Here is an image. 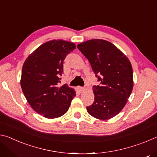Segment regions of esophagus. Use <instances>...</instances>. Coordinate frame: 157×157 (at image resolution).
I'll list each match as a JSON object with an SVG mask.
<instances>
[{"label":"esophagus","instance_id":"obj_1","mask_svg":"<svg viewBox=\"0 0 157 157\" xmlns=\"http://www.w3.org/2000/svg\"><path fill=\"white\" fill-rule=\"evenodd\" d=\"M77 89L78 90V91L80 92V93H82V92H84V91H85V89L84 88V87H81V86H78V88H77Z\"/></svg>","mask_w":157,"mask_h":157}]
</instances>
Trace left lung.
<instances>
[{
    "label": "left lung",
    "mask_w": 157,
    "mask_h": 157,
    "mask_svg": "<svg viewBox=\"0 0 157 157\" xmlns=\"http://www.w3.org/2000/svg\"><path fill=\"white\" fill-rule=\"evenodd\" d=\"M91 63L100 84L93 86V105L87 107L90 115L109 120L125 106L134 86L131 62L115 45L103 39H91L78 45Z\"/></svg>",
    "instance_id": "left-lung-1"
}]
</instances>
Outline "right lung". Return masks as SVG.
<instances>
[{
  "label": "right lung",
  "mask_w": 157,
  "mask_h": 157,
  "mask_svg": "<svg viewBox=\"0 0 157 157\" xmlns=\"http://www.w3.org/2000/svg\"><path fill=\"white\" fill-rule=\"evenodd\" d=\"M73 42L47 41L29 55L23 65L21 86L26 100L37 113L46 118L65 114L75 91L66 84L57 87L66 55L75 49Z\"/></svg>",
  "instance_id": "1"
}]
</instances>
